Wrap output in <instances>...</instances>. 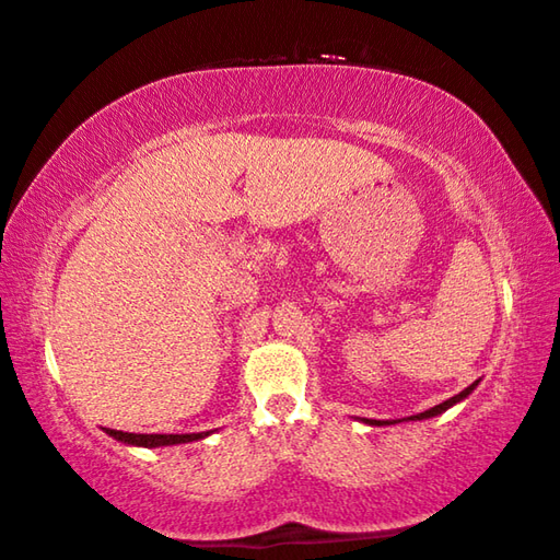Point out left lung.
<instances>
[{"instance_id":"8db88e82","label":"left lung","mask_w":560,"mask_h":560,"mask_svg":"<svg viewBox=\"0 0 560 560\" xmlns=\"http://www.w3.org/2000/svg\"><path fill=\"white\" fill-rule=\"evenodd\" d=\"M479 385V381H475L469 385V388H464L462 393H456L454 398H448V400H444V404H439V406H434V408H429V411H423V413H416V416H408V419H396V421H375V419H360L362 423H368V427H393V423H400V421H423V419H434V416H441L444 411H448V408L452 406H456V404H462L464 398L469 396L471 390H475Z\"/></svg>"}]
</instances>
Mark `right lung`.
<instances>
[{
	"mask_svg": "<svg viewBox=\"0 0 560 560\" xmlns=\"http://www.w3.org/2000/svg\"><path fill=\"white\" fill-rule=\"evenodd\" d=\"M108 436L129 446H144V448H156V446H175V444H190V441H198L210 436V431H200V434H129V431H114L106 429Z\"/></svg>",
	"mask_w": 560,
	"mask_h": 560,
	"instance_id": "add662e5",
	"label": "right lung"
}]
</instances>
